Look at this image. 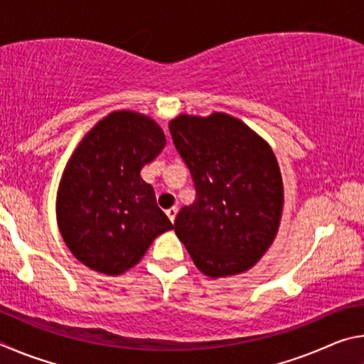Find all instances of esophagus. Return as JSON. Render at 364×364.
Here are the masks:
<instances>
[{
  "label": "esophagus",
  "mask_w": 364,
  "mask_h": 364,
  "mask_svg": "<svg viewBox=\"0 0 364 364\" xmlns=\"http://www.w3.org/2000/svg\"><path fill=\"white\" fill-rule=\"evenodd\" d=\"M176 213H178V207H170L168 210H167V215H168V218H170L171 223H173V221H175Z\"/></svg>",
  "instance_id": "obj_1"
}]
</instances>
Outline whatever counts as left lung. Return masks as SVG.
<instances>
[{
  "instance_id": "left-lung-1",
  "label": "left lung",
  "mask_w": 364,
  "mask_h": 364,
  "mask_svg": "<svg viewBox=\"0 0 364 364\" xmlns=\"http://www.w3.org/2000/svg\"><path fill=\"white\" fill-rule=\"evenodd\" d=\"M170 134L196 188L176 215L175 232L202 273L223 278L247 271L278 232L282 178L271 147L231 115H180Z\"/></svg>"
}]
</instances>
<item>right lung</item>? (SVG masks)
<instances>
[{"instance_id":"add662e5","label":"right lung","mask_w":364,"mask_h":364,"mask_svg":"<svg viewBox=\"0 0 364 364\" xmlns=\"http://www.w3.org/2000/svg\"><path fill=\"white\" fill-rule=\"evenodd\" d=\"M164 147L156 122L120 110L97 123L73 152L59 186L58 223L67 247L88 268L120 274L173 228L141 178Z\"/></svg>"}]
</instances>
